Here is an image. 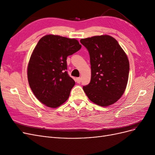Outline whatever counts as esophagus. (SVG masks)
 <instances>
[{
	"label": "esophagus",
	"instance_id": "1",
	"mask_svg": "<svg viewBox=\"0 0 155 155\" xmlns=\"http://www.w3.org/2000/svg\"><path fill=\"white\" fill-rule=\"evenodd\" d=\"M81 79L80 78H76V82H77V83H79L81 82Z\"/></svg>",
	"mask_w": 155,
	"mask_h": 155
}]
</instances>
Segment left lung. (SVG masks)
Masks as SVG:
<instances>
[{
    "label": "left lung",
    "instance_id": "obj_1",
    "mask_svg": "<svg viewBox=\"0 0 155 155\" xmlns=\"http://www.w3.org/2000/svg\"><path fill=\"white\" fill-rule=\"evenodd\" d=\"M88 51L91 65V79L83 86L88 99L107 107L114 104L124 93L129 73L126 54L113 37L104 35L80 40Z\"/></svg>",
    "mask_w": 155,
    "mask_h": 155
}]
</instances>
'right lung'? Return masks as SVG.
<instances>
[{"label": "right lung", "mask_w": 155, "mask_h": 155, "mask_svg": "<svg viewBox=\"0 0 155 155\" xmlns=\"http://www.w3.org/2000/svg\"><path fill=\"white\" fill-rule=\"evenodd\" d=\"M78 40L46 35L39 41L28 65V79L42 104L56 108L66 101L75 85L67 73V58L79 50Z\"/></svg>", "instance_id": "1"}]
</instances>
